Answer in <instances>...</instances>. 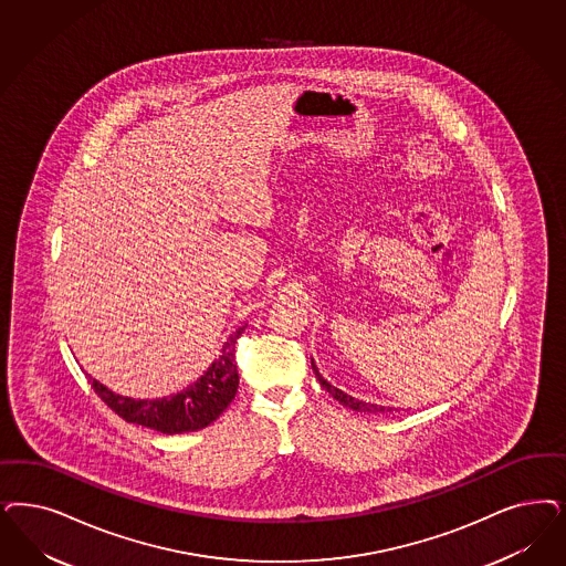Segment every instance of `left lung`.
<instances>
[{"mask_svg":"<svg viewBox=\"0 0 566 566\" xmlns=\"http://www.w3.org/2000/svg\"><path fill=\"white\" fill-rule=\"evenodd\" d=\"M312 366L313 371H315V378L319 380V385L324 387V389L328 390L331 392L332 397L338 401V403H343L345 408H349V410L353 411H387L389 408H382V406H374V403H366V401H359V399H355V397H352V395H347L345 390L336 389V387H332L331 382L319 374V370L315 368V364H313L312 359Z\"/></svg>","mask_w":566,"mask_h":566,"instance_id":"1","label":"left lung"}]
</instances>
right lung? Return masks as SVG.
<instances>
[{"label": "right lung", "mask_w": 566, "mask_h": 566, "mask_svg": "<svg viewBox=\"0 0 566 566\" xmlns=\"http://www.w3.org/2000/svg\"><path fill=\"white\" fill-rule=\"evenodd\" d=\"M247 326H240L221 345L219 357L196 378L190 387L179 392L156 397V399H134L108 389L96 378H90L99 399L118 413L125 422L139 424L163 434H181L209 427L223 410L232 403L238 390V368H235V340Z\"/></svg>", "instance_id": "add662e5"}]
</instances>
